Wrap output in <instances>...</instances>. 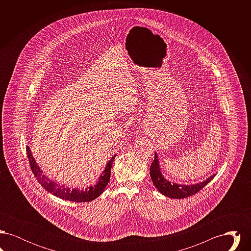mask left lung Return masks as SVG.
Here are the masks:
<instances>
[{
  "instance_id": "obj_1",
  "label": "left lung",
  "mask_w": 251,
  "mask_h": 251,
  "mask_svg": "<svg viewBox=\"0 0 251 251\" xmlns=\"http://www.w3.org/2000/svg\"><path fill=\"white\" fill-rule=\"evenodd\" d=\"M151 178L157 190L166 197L171 199H184L195 195L196 193L201 190L205 185H207L212 179H214L216 174L210 176L208 179L203 180L202 182L195 183V184H179L176 182H171L166 179L162 173L159 158L157 152L154 154V160L151 163L150 168Z\"/></svg>"
}]
</instances>
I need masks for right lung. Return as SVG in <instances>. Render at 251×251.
I'll list each match as a JSON object with an SVG mask.
<instances>
[{"label":"right lung","mask_w":251,"mask_h":251,"mask_svg":"<svg viewBox=\"0 0 251 251\" xmlns=\"http://www.w3.org/2000/svg\"><path fill=\"white\" fill-rule=\"evenodd\" d=\"M26 151H27V157L30 163L31 169L35 175L36 179L39 181V183L50 194L53 196L65 200L69 201H73V202H88L91 201H94L98 197H100L102 192L104 191L105 187L107 186L109 179H110V175H111V167L112 164L115 160L116 154L112 156V158L109 160L104 170L99 177V179L97 181L95 185H90L86 188H70L65 185H61L60 183L55 182L54 180L48 178L43 171L38 167L36 164V160L34 156L31 152L30 148L27 146L26 147Z\"/></svg>","instance_id":"1"}]
</instances>
